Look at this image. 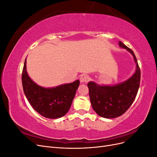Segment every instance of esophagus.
<instances>
[{
	"mask_svg": "<svg viewBox=\"0 0 157 157\" xmlns=\"http://www.w3.org/2000/svg\"><path fill=\"white\" fill-rule=\"evenodd\" d=\"M89 79H90V78H89L88 76L87 75H85V74L81 75H80V82H82V83L88 82Z\"/></svg>",
	"mask_w": 157,
	"mask_h": 157,
	"instance_id": "obj_1",
	"label": "esophagus"
}]
</instances>
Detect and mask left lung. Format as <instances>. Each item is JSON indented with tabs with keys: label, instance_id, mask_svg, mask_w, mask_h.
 Here are the masks:
<instances>
[{
	"label": "left lung",
	"instance_id": "obj_1",
	"mask_svg": "<svg viewBox=\"0 0 157 157\" xmlns=\"http://www.w3.org/2000/svg\"><path fill=\"white\" fill-rule=\"evenodd\" d=\"M119 46L133 55L136 63L135 73L126 81L113 86H100L94 82L88 83L93 109L98 115L106 118L120 117L129 109L136 97L140 84V69L134 52L121 41Z\"/></svg>",
	"mask_w": 157,
	"mask_h": 157
}]
</instances>
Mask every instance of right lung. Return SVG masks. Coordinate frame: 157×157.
<instances>
[{
  "mask_svg": "<svg viewBox=\"0 0 157 157\" xmlns=\"http://www.w3.org/2000/svg\"><path fill=\"white\" fill-rule=\"evenodd\" d=\"M21 80L23 92L33 108L42 116L48 118H60L68 112L80 84L77 80L72 83L54 88L41 87L33 82L28 75L26 59Z\"/></svg>",
  "mask_w": 157,
  "mask_h": 157,
  "instance_id": "right-lung-1",
  "label": "right lung"
}]
</instances>
